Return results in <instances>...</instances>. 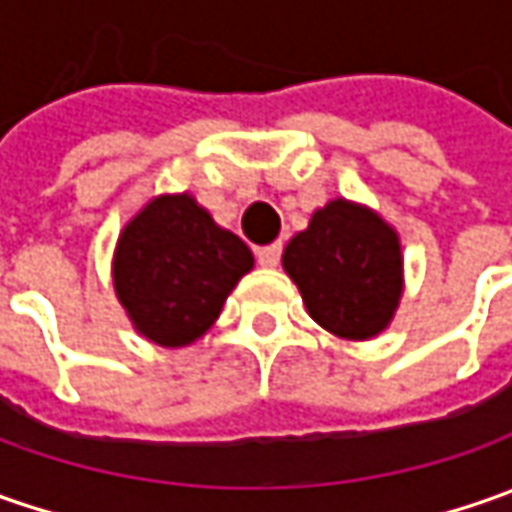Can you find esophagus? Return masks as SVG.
Here are the masks:
<instances>
[{
  "instance_id": "esophagus-1",
  "label": "esophagus",
  "mask_w": 512,
  "mask_h": 512,
  "mask_svg": "<svg viewBox=\"0 0 512 512\" xmlns=\"http://www.w3.org/2000/svg\"><path fill=\"white\" fill-rule=\"evenodd\" d=\"M256 259H259V265L262 267H276L279 265V259H282V242L259 247V250H256Z\"/></svg>"
}]
</instances>
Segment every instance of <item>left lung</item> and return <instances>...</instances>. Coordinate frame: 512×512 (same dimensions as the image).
I'll list each match as a JSON object with an SVG mask.
<instances>
[{
    "label": "left lung",
    "mask_w": 512,
    "mask_h": 512,
    "mask_svg": "<svg viewBox=\"0 0 512 512\" xmlns=\"http://www.w3.org/2000/svg\"><path fill=\"white\" fill-rule=\"evenodd\" d=\"M282 265L313 322L342 339L382 333L402 296L399 236L344 199L313 213L310 227L287 242Z\"/></svg>",
    "instance_id": "obj_1"
}]
</instances>
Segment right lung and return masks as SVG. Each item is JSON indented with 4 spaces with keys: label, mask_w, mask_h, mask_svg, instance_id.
Returning <instances> with one entry per match:
<instances>
[{
    "label": "right lung",
    "mask_w": 512,
    "mask_h": 512,
    "mask_svg": "<svg viewBox=\"0 0 512 512\" xmlns=\"http://www.w3.org/2000/svg\"><path fill=\"white\" fill-rule=\"evenodd\" d=\"M253 267L247 245L190 196L153 199L119 236L113 285L136 330L162 347L199 339Z\"/></svg>",
    "instance_id": "add662e5"
}]
</instances>
